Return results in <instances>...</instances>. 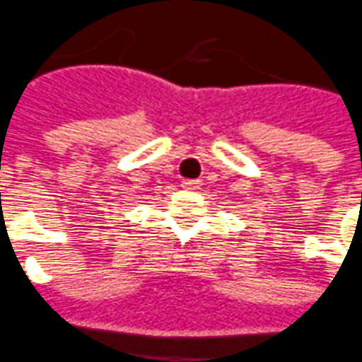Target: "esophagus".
Segmentation results:
<instances>
[{
	"instance_id": "obj_1",
	"label": "esophagus",
	"mask_w": 362,
	"mask_h": 362,
	"mask_svg": "<svg viewBox=\"0 0 362 362\" xmlns=\"http://www.w3.org/2000/svg\"><path fill=\"white\" fill-rule=\"evenodd\" d=\"M181 185L185 187V189H197L201 183H199L197 179H183V181H181Z\"/></svg>"
}]
</instances>
